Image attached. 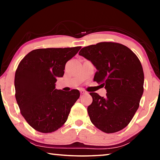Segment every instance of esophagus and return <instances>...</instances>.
<instances>
[{"label":"esophagus","instance_id":"34e87169","mask_svg":"<svg viewBox=\"0 0 160 160\" xmlns=\"http://www.w3.org/2000/svg\"><path fill=\"white\" fill-rule=\"evenodd\" d=\"M80 92L81 94H85L88 93L85 90H80Z\"/></svg>","mask_w":160,"mask_h":160}]
</instances>
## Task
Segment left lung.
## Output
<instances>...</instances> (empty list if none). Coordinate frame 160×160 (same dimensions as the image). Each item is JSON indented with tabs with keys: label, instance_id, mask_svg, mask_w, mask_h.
<instances>
[{
	"label": "left lung",
	"instance_id": "8db88e82",
	"mask_svg": "<svg viewBox=\"0 0 160 160\" xmlns=\"http://www.w3.org/2000/svg\"><path fill=\"white\" fill-rule=\"evenodd\" d=\"M79 55L95 66L94 80L107 92L105 97L90 93L92 103L88 112L91 122L107 133L121 131L131 122L143 94L144 73L138 58L129 48L114 42L84 47Z\"/></svg>",
	"mask_w": 160,
	"mask_h": 160
}]
</instances>
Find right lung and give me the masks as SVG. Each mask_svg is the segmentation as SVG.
Returning a JSON list of instances; mask_svg holds the SVG:
<instances>
[{"mask_svg":"<svg viewBox=\"0 0 160 160\" xmlns=\"http://www.w3.org/2000/svg\"><path fill=\"white\" fill-rule=\"evenodd\" d=\"M81 47L39 48L20 61L15 72V98L22 115L41 132H51L66 123L80 92L56 89L57 78L63 76L67 61Z\"/></svg>","mask_w":160,"mask_h":160,"instance_id":"1","label":"right lung"}]
</instances>
